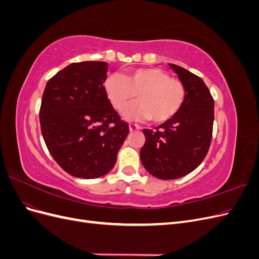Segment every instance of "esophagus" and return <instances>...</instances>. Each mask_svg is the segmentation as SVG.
Instances as JSON below:
<instances>
[{
  "instance_id": "esophagus-1",
  "label": "esophagus",
  "mask_w": 259,
  "mask_h": 259,
  "mask_svg": "<svg viewBox=\"0 0 259 259\" xmlns=\"http://www.w3.org/2000/svg\"><path fill=\"white\" fill-rule=\"evenodd\" d=\"M128 126H130V131H131V132L138 131V130L140 128L139 125H137V124H134V123H131V124L128 125Z\"/></svg>"
}]
</instances>
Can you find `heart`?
Wrapping results in <instances>:
<instances>
[{"label": "heart", "mask_w": 259, "mask_h": 259, "mask_svg": "<svg viewBox=\"0 0 259 259\" xmlns=\"http://www.w3.org/2000/svg\"><path fill=\"white\" fill-rule=\"evenodd\" d=\"M105 90L117 111L123 110L136 94L138 101L125 109L123 115L128 120L151 119L155 123L173 117L186 98L183 82L158 68H138L124 75H109Z\"/></svg>", "instance_id": "obj_1"}]
</instances>
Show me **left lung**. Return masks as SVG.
I'll return each mask as SVG.
<instances>
[{
    "mask_svg": "<svg viewBox=\"0 0 259 259\" xmlns=\"http://www.w3.org/2000/svg\"><path fill=\"white\" fill-rule=\"evenodd\" d=\"M168 66L185 85V101L154 131L143 130L146 142L140 150L145 168L164 180L183 177L200 165L208 152L214 123V99L205 83L182 67Z\"/></svg>",
    "mask_w": 259,
    "mask_h": 259,
    "instance_id": "1",
    "label": "left lung"
}]
</instances>
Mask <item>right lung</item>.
I'll list each match as a JSON object with an SVG mask.
<instances>
[{
    "instance_id": "obj_1",
    "label": "right lung",
    "mask_w": 259,
    "mask_h": 259,
    "mask_svg": "<svg viewBox=\"0 0 259 259\" xmlns=\"http://www.w3.org/2000/svg\"><path fill=\"white\" fill-rule=\"evenodd\" d=\"M107 62H74L46 83L41 132L58 165L73 177L106 175L116 162L128 123L121 120L105 90Z\"/></svg>"
}]
</instances>
